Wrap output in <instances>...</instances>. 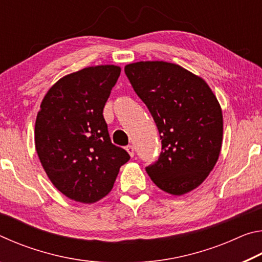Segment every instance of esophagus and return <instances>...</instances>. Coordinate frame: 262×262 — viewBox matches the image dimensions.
Returning a JSON list of instances; mask_svg holds the SVG:
<instances>
[{"instance_id": "34e87169", "label": "esophagus", "mask_w": 262, "mask_h": 262, "mask_svg": "<svg viewBox=\"0 0 262 262\" xmlns=\"http://www.w3.org/2000/svg\"><path fill=\"white\" fill-rule=\"evenodd\" d=\"M126 150H127V152L129 154V156H130V157H134L135 149H134V147H133V145H127V147H126Z\"/></svg>"}]
</instances>
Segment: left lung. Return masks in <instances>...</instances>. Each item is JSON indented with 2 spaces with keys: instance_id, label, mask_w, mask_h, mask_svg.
Returning a JSON list of instances; mask_svg holds the SVG:
<instances>
[{
  "instance_id": "left-lung-1",
  "label": "left lung",
  "mask_w": 262,
  "mask_h": 262,
  "mask_svg": "<svg viewBox=\"0 0 262 262\" xmlns=\"http://www.w3.org/2000/svg\"><path fill=\"white\" fill-rule=\"evenodd\" d=\"M125 73L162 140L158 161L145 168L147 173L164 192L189 193L220 157L223 114L219 100L205 79L170 62H135Z\"/></svg>"
}]
</instances>
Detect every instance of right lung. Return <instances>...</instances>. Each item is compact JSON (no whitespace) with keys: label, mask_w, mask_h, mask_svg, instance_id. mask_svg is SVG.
<instances>
[{"label":"right lung","mask_w":262,"mask_h":262,"mask_svg":"<svg viewBox=\"0 0 262 262\" xmlns=\"http://www.w3.org/2000/svg\"><path fill=\"white\" fill-rule=\"evenodd\" d=\"M120 73L119 66L100 64L66 75L40 104L35 150L52 184L74 201L95 203L105 198L130 158L112 144L103 117Z\"/></svg>","instance_id":"add662e5"}]
</instances>
